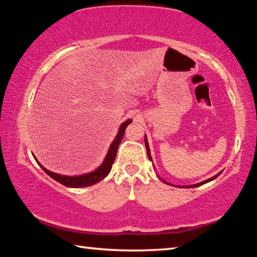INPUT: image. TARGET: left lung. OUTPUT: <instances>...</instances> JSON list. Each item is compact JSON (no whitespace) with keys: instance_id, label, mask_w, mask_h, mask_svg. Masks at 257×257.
Here are the masks:
<instances>
[{"instance_id":"1","label":"left lung","mask_w":257,"mask_h":257,"mask_svg":"<svg viewBox=\"0 0 257 257\" xmlns=\"http://www.w3.org/2000/svg\"><path fill=\"white\" fill-rule=\"evenodd\" d=\"M145 146H146V150H147V155H149V159L150 160H152V158H151V154H150V147H149V143H147V139H146V137H145ZM220 175V173H219ZM219 175H216V176H214L213 178H210V179H207V180H205V181H202V182H199V184H196V185H191V187H198V186H201V185H203V184H206V182H208V181H211V180H213V179H215V178L219 176Z\"/></svg>"}]
</instances>
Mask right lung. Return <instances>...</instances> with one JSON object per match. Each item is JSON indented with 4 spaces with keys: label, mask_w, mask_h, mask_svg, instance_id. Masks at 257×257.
<instances>
[{
    "label": "right lung",
    "mask_w": 257,
    "mask_h": 257,
    "mask_svg": "<svg viewBox=\"0 0 257 257\" xmlns=\"http://www.w3.org/2000/svg\"><path fill=\"white\" fill-rule=\"evenodd\" d=\"M132 122V120H127L124 121V122L121 124V127L118 132V135H116L114 141L112 142V144L110 146V149H108L107 152V155L105 160H104V162L102 163L101 167L96 170L90 172V173H87V175H81V176H75V177H68V176H62V175H59V173H54V172H51L45 169L44 167L41 168L44 170L47 175H49L51 178H53L54 180H56L60 184H62L63 186H67V187H71V188H79V187H88V186H92L94 184H97V182L101 181L102 179H104L107 175L108 172L111 171L112 169V164L114 162L115 160V155H116V151H118V147L119 144L122 141L123 138V135H124V130L127 128V125Z\"/></svg>",
    "instance_id": "1"
}]
</instances>
